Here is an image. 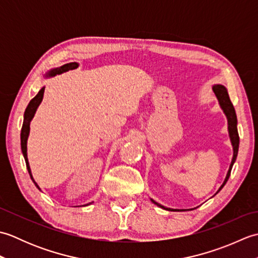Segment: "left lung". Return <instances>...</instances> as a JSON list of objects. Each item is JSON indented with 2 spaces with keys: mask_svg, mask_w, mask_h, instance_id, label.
<instances>
[{
  "mask_svg": "<svg viewBox=\"0 0 258 258\" xmlns=\"http://www.w3.org/2000/svg\"><path fill=\"white\" fill-rule=\"evenodd\" d=\"M214 94L216 95V98L218 101V104H220L221 108L223 109L224 114H225V116L227 118V130H228V136H229V140H231V143L233 146V157H232V162L229 164V168L227 171V174L225 176V179H224L223 184L220 186V188L217 189V191L215 193V195L220 191L223 187L224 185L226 184V182L229 178V175H231V171H232V167L234 165L235 161H236V157H237V153H238V147H239V136H238V131H237V116H236V113H235V108L233 106V104L229 100V95H228V92L227 89L224 85L221 84H214L212 86ZM152 203H154L155 205H157L158 207L164 208V210L166 211H175V212H178V211H185V210H174V208H168L163 206L161 204H158L157 202H155L154 200H152ZM196 208V207H195Z\"/></svg>",
  "mask_w": 258,
  "mask_h": 258,
  "instance_id": "obj_1",
  "label": "left lung"
}]
</instances>
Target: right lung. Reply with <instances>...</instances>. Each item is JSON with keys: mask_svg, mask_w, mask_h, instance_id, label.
Masks as SVG:
<instances>
[{"mask_svg": "<svg viewBox=\"0 0 258 258\" xmlns=\"http://www.w3.org/2000/svg\"><path fill=\"white\" fill-rule=\"evenodd\" d=\"M79 67H80V64L76 63V62L64 64V65H62V67H59V68L51 69L50 71H48V72L45 73L44 78L45 79H50V78H53V76H55V75L68 72V71H70V70L78 69ZM44 91H45V86H42L41 90L38 91L37 94L30 101L29 105H27L25 112H24L23 125H22V130H21V150H22V154H23V156H24V160H25V163H26V167H27V171H29L31 179L33 180V183L35 184L36 187L40 189V190H41L40 186L37 185V183L35 182L34 178H33V175H32V172H31V167H30V163H29V158H27V140H29V135H30L31 120L33 119V117H34L37 107L40 106V104L42 103L43 95H44ZM92 203H89V204H86V205H90V204H92Z\"/></svg>", "mask_w": 258, "mask_h": 258, "instance_id": "1", "label": "right lung"}]
</instances>
